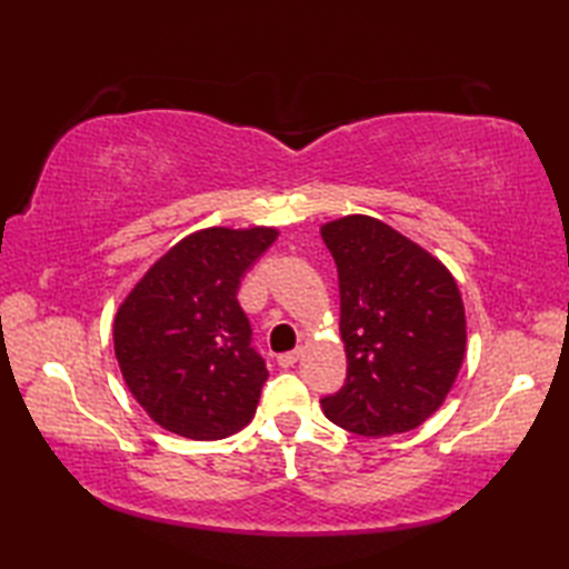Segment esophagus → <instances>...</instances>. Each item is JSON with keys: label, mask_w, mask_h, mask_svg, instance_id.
<instances>
[{"label": "esophagus", "mask_w": 569, "mask_h": 569, "mask_svg": "<svg viewBox=\"0 0 569 569\" xmlns=\"http://www.w3.org/2000/svg\"><path fill=\"white\" fill-rule=\"evenodd\" d=\"M303 357V349H293V352H286V355H278V367L283 369H291L296 361Z\"/></svg>", "instance_id": "1"}]
</instances>
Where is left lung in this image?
Wrapping results in <instances>:
<instances>
[{
	"instance_id": "1",
	"label": "left lung",
	"mask_w": 569,
	"mask_h": 569,
	"mask_svg": "<svg viewBox=\"0 0 569 569\" xmlns=\"http://www.w3.org/2000/svg\"><path fill=\"white\" fill-rule=\"evenodd\" d=\"M340 276L347 379L322 410L365 438L408 432L450 393L467 349L465 303L447 266L393 227L347 214L320 227Z\"/></svg>"
}]
</instances>
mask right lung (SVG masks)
<instances>
[{
	"instance_id": "1",
	"label": "right lung",
	"mask_w": 569,
	"mask_h": 569,
	"mask_svg": "<svg viewBox=\"0 0 569 569\" xmlns=\"http://www.w3.org/2000/svg\"><path fill=\"white\" fill-rule=\"evenodd\" d=\"M273 227H208L180 239L114 316V355L137 403L168 432L222 440L257 413L269 379L239 308L241 276Z\"/></svg>"
}]
</instances>
